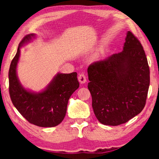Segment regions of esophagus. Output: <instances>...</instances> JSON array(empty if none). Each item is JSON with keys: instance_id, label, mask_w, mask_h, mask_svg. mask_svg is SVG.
<instances>
[{"instance_id": "34e87169", "label": "esophagus", "mask_w": 159, "mask_h": 159, "mask_svg": "<svg viewBox=\"0 0 159 159\" xmlns=\"http://www.w3.org/2000/svg\"><path fill=\"white\" fill-rule=\"evenodd\" d=\"M78 80H79V82L81 84L85 83L86 81H87L85 75H84V74H80V75H79V77H78Z\"/></svg>"}]
</instances>
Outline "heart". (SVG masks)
I'll list each match as a JSON object with an SVG mask.
<instances>
[{"label": "heart", "mask_w": 159, "mask_h": 159, "mask_svg": "<svg viewBox=\"0 0 159 159\" xmlns=\"http://www.w3.org/2000/svg\"><path fill=\"white\" fill-rule=\"evenodd\" d=\"M103 54H104V50L103 48H101L100 50H98V51L96 53H95V58H97L98 59V58H101L102 56H103Z\"/></svg>", "instance_id": "obj_1"}]
</instances>
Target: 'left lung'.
<instances>
[{"instance_id": "1", "label": "left lung", "mask_w": 159, "mask_h": 159, "mask_svg": "<svg viewBox=\"0 0 159 159\" xmlns=\"http://www.w3.org/2000/svg\"><path fill=\"white\" fill-rule=\"evenodd\" d=\"M93 111L100 122L117 126L140 114L150 85V70L143 48L128 31L123 51L88 69Z\"/></svg>"}]
</instances>
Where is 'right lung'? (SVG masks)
Wrapping results in <instances>:
<instances>
[{
  "label": "right lung",
  "mask_w": 159,
  "mask_h": 159,
  "mask_svg": "<svg viewBox=\"0 0 159 159\" xmlns=\"http://www.w3.org/2000/svg\"><path fill=\"white\" fill-rule=\"evenodd\" d=\"M34 38L35 34H30L22 39L11 63L8 71L10 97L18 111L30 123L38 127H53L64 119L69 98L80 84L77 72L58 73L40 92H32L24 88L16 72L20 48Z\"/></svg>",
  "instance_id": "right-lung-1"
}]
</instances>
